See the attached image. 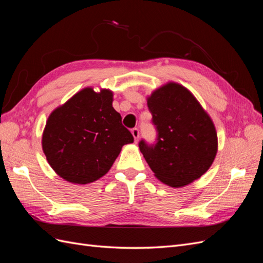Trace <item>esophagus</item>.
I'll return each mask as SVG.
<instances>
[{
	"label": "esophagus",
	"mask_w": 263,
	"mask_h": 263,
	"mask_svg": "<svg viewBox=\"0 0 263 263\" xmlns=\"http://www.w3.org/2000/svg\"><path fill=\"white\" fill-rule=\"evenodd\" d=\"M132 134H133V136H134V139H135V141H138V139H139V130H138V128H134V129H132Z\"/></svg>",
	"instance_id": "esophagus-1"
}]
</instances>
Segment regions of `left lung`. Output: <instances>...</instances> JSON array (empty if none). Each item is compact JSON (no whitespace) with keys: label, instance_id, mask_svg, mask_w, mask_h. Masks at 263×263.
Wrapping results in <instances>:
<instances>
[{"label":"left lung","instance_id":"obj_1","mask_svg":"<svg viewBox=\"0 0 263 263\" xmlns=\"http://www.w3.org/2000/svg\"><path fill=\"white\" fill-rule=\"evenodd\" d=\"M158 130L157 144L144 140L139 149L155 177L171 187L200 179L213 164L217 133L209 113L185 86L166 82L147 98Z\"/></svg>","mask_w":263,"mask_h":263}]
</instances>
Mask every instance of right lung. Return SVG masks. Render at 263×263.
<instances>
[{
    "mask_svg": "<svg viewBox=\"0 0 263 263\" xmlns=\"http://www.w3.org/2000/svg\"><path fill=\"white\" fill-rule=\"evenodd\" d=\"M113 92L87 86L54 108L46 122L42 147L60 178L87 184L109 171L122 147L134 142L113 107Z\"/></svg>",
    "mask_w": 263,
    "mask_h": 263,
    "instance_id": "add662e5",
    "label": "right lung"
}]
</instances>
